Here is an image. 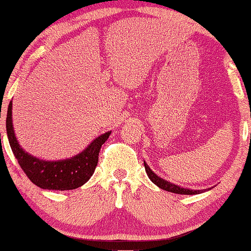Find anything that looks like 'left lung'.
<instances>
[{
    "mask_svg": "<svg viewBox=\"0 0 251 251\" xmlns=\"http://www.w3.org/2000/svg\"><path fill=\"white\" fill-rule=\"evenodd\" d=\"M144 166H145L146 174H148L150 179L153 181L155 185L159 186L160 189L165 190V191H170V192H174V194H179V195H196V194H201V192L205 191V190H191V189L180 188V186L175 185V184L169 183L168 180H164L160 177H158V176L149 168V165L145 162H144Z\"/></svg>",
    "mask_w": 251,
    "mask_h": 251,
    "instance_id": "obj_1",
    "label": "left lung"
}]
</instances>
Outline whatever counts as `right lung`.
Instances as JSON below:
<instances>
[{"mask_svg": "<svg viewBox=\"0 0 251 251\" xmlns=\"http://www.w3.org/2000/svg\"><path fill=\"white\" fill-rule=\"evenodd\" d=\"M11 101L8 106L7 135L11 151L29 179L41 189L47 190H74L83 185L93 175L99 160V152L101 145L107 140L111 132L98 137L91 145L81 153L71 159L59 162H46L28 154L17 143L11 122Z\"/></svg>", "mask_w": 251, "mask_h": 251, "instance_id": "right-lung-1", "label": "right lung"}]
</instances>
